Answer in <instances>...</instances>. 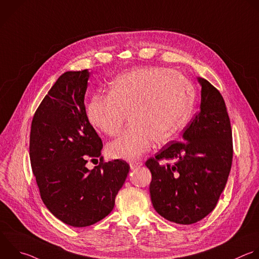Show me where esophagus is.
<instances>
[{"mask_svg": "<svg viewBox=\"0 0 259 259\" xmlns=\"http://www.w3.org/2000/svg\"><path fill=\"white\" fill-rule=\"evenodd\" d=\"M141 165H142V161H139V160H133V161L130 162V167L131 168H137Z\"/></svg>", "mask_w": 259, "mask_h": 259, "instance_id": "1", "label": "esophagus"}]
</instances>
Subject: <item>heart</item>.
<instances>
[{
  "mask_svg": "<svg viewBox=\"0 0 259 259\" xmlns=\"http://www.w3.org/2000/svg\"><path fill=\"white\" fill-rule=\"evenodd\" d=\"M192 86L177 71L141 67L123 73L108 85V95H94L88 107L90 123L108 136L118 135L129 115L131 127L107 146L112 158L133 160L153 141L174 138L187 122L193 105Z\"/></svg>",
  "mask_w": 259,
  "mask_h": 259,
  "instance_id": "heart-1",
  "label": "heart"
}]
</instances>
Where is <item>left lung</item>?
I'll return each instance as SVG.
<instances>
[{
  "instance_id": "obj_1",
  "label": "left lung",
  "mask_w": 259,
  "mask_h": 259,
  "mask_svg": "<svg viewBox=\"0 0 259 259\" xmlns=\"http://www.w3.org/2000/svg\"><path fill=\"white\" fill-rule=\"evenodd\" d=\"M198 81L200 109L184 128V141L168 142L145 161L151 173L149 192L154 209L165 220L181 225L197 223L214 209L233 159L225 101L207 80Z\"/></svg>"
}]
</instances>
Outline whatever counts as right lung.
<instances>
[{
	"label": "right lung",
	"mask_w": 259,
	"mask_h": 259,
	"mask_svg": "<svg viewBox=\"0 0 259 259\" xmlns=\"http://www.w3.org/2000/svg\"><path fill=\"white\" fill-rule=\"evenodd\" d=\"M90 72L62 74L34 113L30 163L47 208L63 223L83 228L114 208L130 166L123 159L106 162L103 141L89 121L84 96ZM88 160H100L93 169Z\"/></svg>",
	"instance_id": "1"
}]
</instances>
